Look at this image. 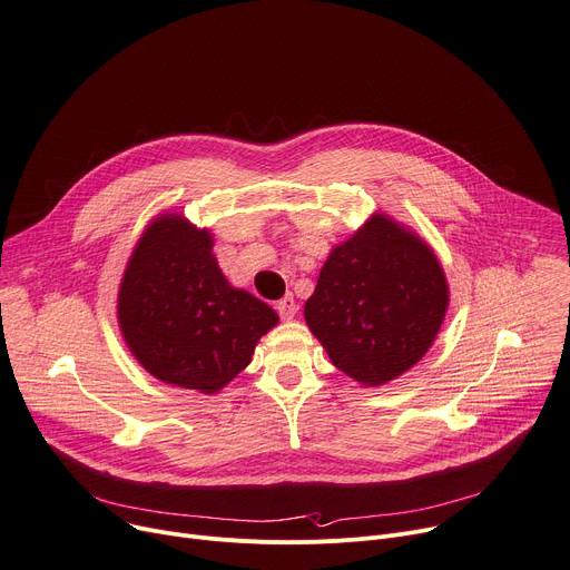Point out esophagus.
I'll return each mask as SVG.
<instances>
[{
  "mask_svg": "<svg viewBox=\"0 0 570 570\" xmlns=\"http://www.w3.org/2000/svg\"><path fill=\"white\" fill-rule=\"evenodd\" d=\"M276 309H278V314L283 320H294V314H296V301H294V296L292 294H285L278 303H276Z\"/></svg>",
  "mask_w": 570,
  "mask_h": 570,
  "instance_id": "34e87169",
  "label": "esophagus"
}]
</instances>
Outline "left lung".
I'll list each match as a JSON object with an SVG mask.
<instances>
[{"label":"left lung","mask_w":570,"mask_h":570,"mask_svg":"<svg viewBox=\"0 0 570 570\" xmlns=\"http://www.w3.org/2000/svg\"><path fill=\"white\" fill-rule=\"evenodd\" d=\"M446 307L449 283L434 250L375 213L331 250L305 322L340 371L377 387L428 353Z\"/></svg>","instance_id":"8db88e82"}]
</instances>
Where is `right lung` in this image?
Here are the masks:
<instances>
[{
    "mask_svg": "<svg viewBox=\"0 0 570 570\" xmlns=\"http://www.w3.org/2000/svg\"><path fill=\"white\" fill-rule=\"evenodd\" d=\"M117 320L126 346L160 383L215 394L248 366L278 314L226 281L206 228L163 215L126 265Z\"/></svg>",
    "mask_w": 570,
    "mask_h": 570,
    "instance_id": "1",
    "label": "right lung"
}]
</instances>
